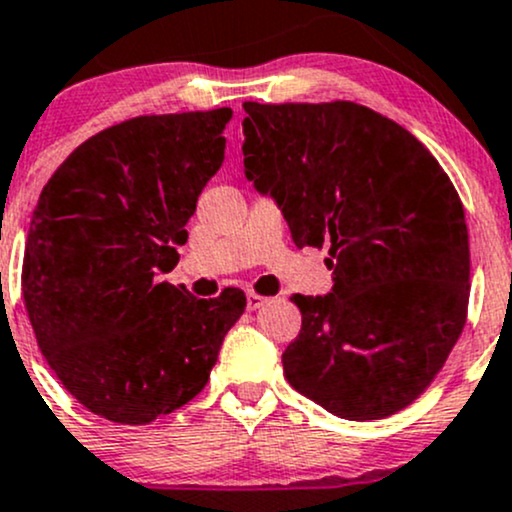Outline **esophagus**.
Instances as JSON below:
<instances>
[{
    "label": "esophagus",
    "instance_id": "esophagus-1",
    "mask_svg": "<svg viewBox=\"0 0 512 512\" xmlns=\"http://www.w3.org/2000/svg\"><path fill=\"white\" fill-rule=\"evenodd\" d=\"M267 301H269L267 296H260L255 294V291H250V294H247V311H257V308L265 306Z\"/></svg>",
    "mask_w": 512,
    "mask_h": 512
}]
</instances>
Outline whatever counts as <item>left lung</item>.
Segmentation results:
<instances>
[{
  "mask_svg": "<svg viewBox=\"0 0 512 512\" xmlns=\"http://www.w3.org/2000/svg\"><path fill=\"white\" fill-rule=\"evenodd\" d=\"M245 177L279 206L296 247H330L333 289L294 294L301 333L284 350L296 391L345 420L413 403L459 340L469 233L440 162L352 101H245Z\"/></svg>",
  "mask_w": 512,
  "mask_h": 512,
  "instance_id": "obj_1",
  "label": "left lung"
}]
</instances>
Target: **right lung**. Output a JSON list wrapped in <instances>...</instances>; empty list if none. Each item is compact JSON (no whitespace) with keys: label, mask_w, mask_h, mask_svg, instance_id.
<instances>
[{"label":"right lung","mask_w":512,"mask_h":512,"mask_svg":"<svg viewBox=\"0 0 512 512\" xmlns=\"http://www.w3.org/2000/svg\"><path fill=\"white\" fill-rule=\"evenodd\" d=\"M230 119L123 121L84 140L38 196L21 274L28 320L65 389L111 423H153L192 401L245 311L240 289L194 299L160 279L221 170Z\"/></svg>","instance_id":"right-lung-1"}]
</instances>
